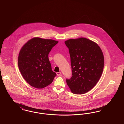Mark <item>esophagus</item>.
<instances>
[{"instance_id":"obj_1","label":"esophagus","mask_w":124,"mask_h":124,"mask_svg":"<svg viewBox=\"0 0 124 124\" xmlns=\"http://www.w3.org/2000/svg\"><path fill=\"white\" fill-rule=\"evenodd\" d=\"M56 74H57V75L58 76H60L61 73L60 72H57L56 73Z\"/></svg>"}]
</instances>
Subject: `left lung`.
I'll return each mask as SVG.
<instances>
[{"label":"left lung","mask_w":124,"mask_h":124,"mask_svg":"<svg viewBox=\"0 0 124 124\" xmlns=\"http://www.w3.org/2000/svg\"><path fill=\"white\" fill-rule=\"evenodd\" d=\"M65 43L69 49L72 70L67 84L72 93H85L93 88L102 75L103 53L97 43L86 38L69 39Z\"/></svg>","instance_id":"left-lung-1"}]
</instances>
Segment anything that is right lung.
Wrapping results in <instances>:
<instances>
[{"instance_id": "obj_1", "label": "right lung", "mask_w": 124, "mask_h": 124, "mask_svg": "<svg viewBox=\"0 0 124 124\" xmlns=\"http://www.w3.org/2000/svg\"><path fill=\"white\" fill-rule=\"evenodd\" d=\"M59 42L36 37L21 48L18 57L19 70L25 81L36 88L47 86L56 73L52 70L48 54Z\"/></svg>"}]
</instances>
